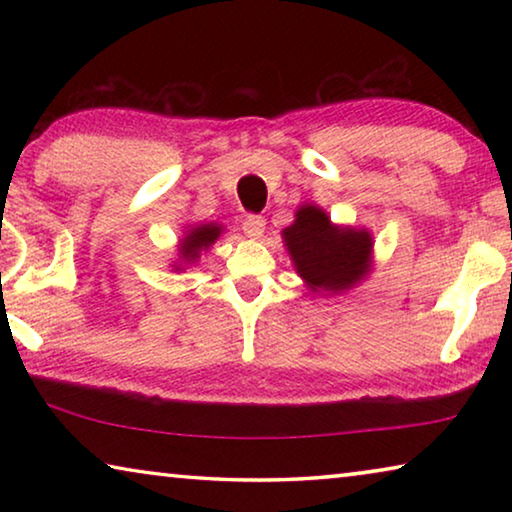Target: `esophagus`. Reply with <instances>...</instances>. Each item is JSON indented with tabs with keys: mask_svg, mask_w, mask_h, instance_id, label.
Wrapping results in <instances>:
<instances>
[{
	"mask_svg": "<svg viewBox=\"0 0 512 512\" xmlns=\"http://www.w3.org/2000/svg\"><path fill=\"white\" fill-rule=\"evenodd\" d=\"M241 228H244L246 237L259 239L264 235L266 219H264V216H259V214H246V219H244V223H241Z\"/></svg>",
	"mask_w": 512,
	"mask_h": 512,
	"instance_id": "esophagus-1",
	"label": "esophagus"
}]
</instances>
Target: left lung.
<instances>
[{"label": "left lung", "mask_w": 512, "mask_h": 512, "mask_svg": "<svg viewBox=\"0 0 512 512\" xmlns=\"http://www.w3.org/2000/svg\"><path fill=\"white\" fill-rule=\"evenodd\" d=\"M284 241L309 289L341 291L352 287L368 271L372 239L366 230L336 228L316 205L296 212L284 230Z\"/></svg>", "instance_id": "1"}]
</instances>
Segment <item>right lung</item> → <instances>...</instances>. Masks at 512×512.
<instances>
[{"instance_id":"right-lung-1","label":"right lung","mask_w":512,"mask_h":512,"mask_svg":"<svg viewBox=\"0 0 512 512\" xmlns=\"http://www.w3.org/2000/svg\"><path fill=\"white\" fill-rule=\"evenodd\" d=\"M219 232H221L219 225H214V223L198 225V228L189 232V235L183 239V244H180V250H183V257L187 259V262L189 259H196L203 248L214 244L216 237H219Z\"/></svg>"}]
</instances>
